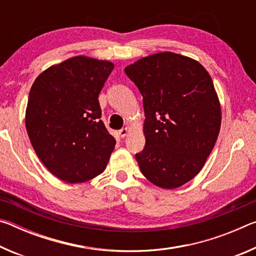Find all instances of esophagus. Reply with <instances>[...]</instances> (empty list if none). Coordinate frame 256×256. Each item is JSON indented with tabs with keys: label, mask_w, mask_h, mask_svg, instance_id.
Masks as SVG:
<instances>
[{
	"label": "esophagus",
	"mask_w": 256,
	"mask_h": 256,
	"mask_svg": "<svg viewBox=\"0 0 256 256\" xmlns=\"http://www.w3.org/2000/svg\"><path fill=\"white\" fill-rule=\"evenodd\" d=\"M128 132H130V128H124L122 130H120L118 134H120V138H125L128 134Z\"/></svg>",
	"instance_id": "34e87169"
}]
</instances>
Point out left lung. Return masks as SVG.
<instances>
[{
    "label": "left lung",
    "mask_w": 256,
    "mask_h": 256,
    "mask_svg": "<svg viewBox=\"0 0 256 256\" xmlns=\"http://www.w3.org/2000/svg\"><path fill=\"white\" fill-rule=\"evenodd\" d=\"M144 97L146 146L136 158L158 188L194 178L219 136L222 107L214 82L198 60L172 52L152 54L124 68Z\"/></svg>",
    "instance_id": "8db88e82"
}]
</instances>
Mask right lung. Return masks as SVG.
<instances>
[{
  "label": "right lung",
  "instance_id": "add662e5",
  "mask_svg": "<svg viewBox=\"0 0 256 256\" xmlns=\"http://www.w3.org/2000/svg\"><path fill=\"white\" fill-rule=\"evenodd\" d=\"M112 68L110 60L74 56L46 68L30 89L29 140L47 170L66 183L102 174L115 148L98 102Z\"/></svg>",
  "mask_w": 256,
  "mask_h": 256
}]
</instances>
